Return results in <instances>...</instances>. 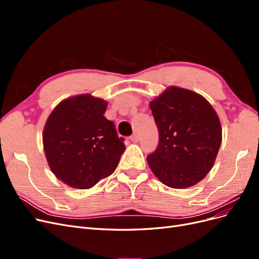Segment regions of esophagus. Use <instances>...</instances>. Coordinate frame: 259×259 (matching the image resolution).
<instances>
[{
    "label": "esophagus",
    "mask_w": 259,
    "mask_h": 259,
    "mask_svg": "<svg viewBox=\"0 0 259 259\" xmlns=\"http://www.w3.org/2000/svg\"><path fill=\"white\" fill-rule=\"evenodd\" d=\"M131 140H132L133 143H138L139 137H138V135H137V134H133V135L131 136Z\"/></svg>",
    "instance_id": "34e87169"
}]
</instances>
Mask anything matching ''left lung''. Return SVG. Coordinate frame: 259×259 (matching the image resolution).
<instances>
[{
  "label": "left lung",
  "instance_id": "left-lung-1",
  "mask_svg": "<svg viewBox=\"0 0 259 259\" xmlns=\"http://www.w3.org/2000/svg\"><path fill=\"white\" fill-rule=\"evenodd\" d=\"M159 146L147 158L162 184L185 189L200 183L214 166L223 128L214 108L200 94L168 86L150 104Z\"/></svg>",
  "mask_w": 259,
  "mask_h": 259
}]
</instances>
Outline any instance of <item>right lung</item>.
<instances>
[{
    "instance_id": "add662e5",
    "label": "right lung",
    "mask_w": 259,
    "mask_h": 259,
    "mask_svg": "<svg viewBox=\"0 0 259 259\" xmlns=\"http://www.w3.org/2000/svg\"><path fill=\"white\" fill-rule=\"evenodd\" d=\"M108 103L82 94L54 108L43 130V148L51 170L75 189H90L111 175L125 150L114 124L104 116Z\"/></svg>"
}]
</instances>
